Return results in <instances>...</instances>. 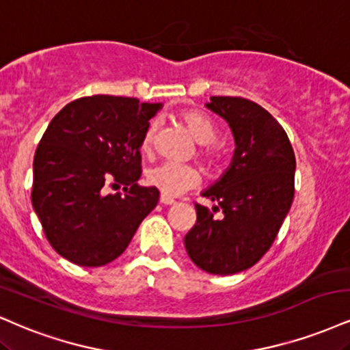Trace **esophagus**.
Wrapping results in <instances>:
<instances>
[{
    "mask_svg": "<svg viewBox=\"0 0 350 350\" xmlns=\"http://www.w3.org/2000/svg\"><path fill=\"white\" fill-rule=\"evenodd\" d=\"M159 202H161L163 205H172V204H176L174 199H171V197H166V196H161V199H159Z\"/></svg>",
    "mask_w": 350,
    "mask_h": 350,
    "instance_id": "34e87169",
    "label": "esophagus"
}]
</instances>
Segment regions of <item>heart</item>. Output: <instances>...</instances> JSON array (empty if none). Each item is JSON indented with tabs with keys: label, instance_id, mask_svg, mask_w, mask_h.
Instances as JSON below:
<instances>
[{
	"label": "heart",
	"instance_id": "1",
	"mask_svg": "<svg viewBox=\"0 0 350 350\" xmlns=\"http://www.w3.org/2000/svg\"><path fill=\"white\" fill-rule=\"evenodd\" d=\"M179 120L186 125L192 137L196 138V142L202 145L199 150L202 161L207 164L210 170L220 166L223 161V151L215 143L218 129L212 119L205 116L204 112L196 111V109H184V111L179 112ZM157 133L158 120L154 119L146 125L142 137V150L145 153H150L153 150ZM148 183L153 187H157L163 196L178 197L180 193L187 192L189 189L197 186L199 172H197L196 167L187 166V164L166 161L148 172Z\"/></svg>",
	"mask_w": 350,
	"mask_h": 350
}]
</instances>
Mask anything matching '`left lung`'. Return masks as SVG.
Instances as JSON below:
<instances>
[{
	"mask_svg": "<svg viewBox=\"0 0 350 350\" xmlns=\"http://www.w3.org/2000/svg\"><path fill=\"white\" fill-rule=\"evenodd\" d=\"M210 100V111L228 122L237 150L221 179L202 193L217 207L196 204L197 221L184 244L202 271L230 275L254 266L277 238L295 193V154L282 125L259 104L233 96Z\"/></svg>",
	"mask_w": 350,
	"mask_h": 350,
	"instance_id": "left-lung-1",
	"label": "left lung"
}]
</instances>
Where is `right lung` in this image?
Returning <instances> with one entry per match:
<instances>
[{
	"instance_id": "add662e5",
	"label": "right lung",
	"mask_w": 350,
	"mask_h": 350,
	"mask_svg": "<svg viewBox=\"0 0 350 350\" xmlns=\"http://www.w3.org/2000/svg\"><path fill=\"white\" fill-rule=\"evenodd\" d=\"M161 104L88 96L49 124L33 157L32 207L50 246L70 262L99 267L127 250L157 207V187H140L142 137ZM122 185L125 194H106Z\"/></svg>"
}]
</instances>
